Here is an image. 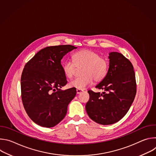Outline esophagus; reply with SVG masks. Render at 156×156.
<instances>
[{"label": "esophagus", "mask_w": 156, "mask_h": 156, "mask_svg": "<svg viewBox=\"0 0 156 156\" xmlns=\"http://www.w3.org/2000/svg\"><path fill=\"white\" fill-rule=\"evenodd\" d=\"M83 91V90H76V94H80L81 93H82Z\"/></svg>", "instance_id": "1"}]
</instances>
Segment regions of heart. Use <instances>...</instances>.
<instances>
[{
    "label": "heart",
    "instance_id": "heart-1",
    "mask_svg": "<svg viewBox=\"0 0 156 156\" xmlns=\"http://www.w3.org/2000/svg\"><path fill=\"white\" fill-rule=\"evenodd\" d=\"M63 70L65 76L72 78L77 68H81V76L69 83V86L77 90H84L91 85L93 80L96 82L102 81L106 76L108 63L107 60L96 52L89 49H83L73 55V60H66L63 63Z\"/></svg>",
    "mask_w": 156,
    "mask_h": 156
}]
</instances>
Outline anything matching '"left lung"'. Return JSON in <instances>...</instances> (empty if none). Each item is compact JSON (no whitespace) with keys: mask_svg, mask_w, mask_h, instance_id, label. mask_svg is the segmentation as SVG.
<instances>
[{"mask_svg":"<svg viewBox=\"0 0 156 156\" xmlns=\"http://www.w3.org/2000/svg\"><path fill=\"white\" fill-rule=\"evenodd\" d=\"M109 67L105 77L96 86L104 92H87L90 100L86 112L95 122L104 125L115 123L128 112L136 93L134 69L131 62L122 54H108Z\"/></svg>","mask_w":156,"mask_h":156,"instance_id":"8db88e82","label":"left lung"}]
</instances>
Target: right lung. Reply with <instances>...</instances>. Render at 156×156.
<instances>
[{
  "label": "right lung",
  "instance_id": "1",
  "mask_svg": "<svg viewBox=\"0 0 156 156\" xmlns=\"http://www.w3.org/2000/svg\"><path fill=\"white\" fill-rule=\"evenodd\" d=\"M76 48L72 45L47 47L26 63L21 77V99L35 123L51 128L65 117L76 90L74 87L61 90L67 83L61 60Z\"/></svg>",
  "mask_w": 156,
  "mask_h": 156
}]
</instances>
